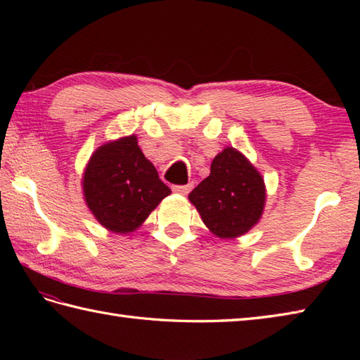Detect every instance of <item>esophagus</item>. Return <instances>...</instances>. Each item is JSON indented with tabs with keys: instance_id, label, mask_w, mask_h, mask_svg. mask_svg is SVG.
Segmentation results:
<instances>
[{
	"instance_id": "esophagus-1",
	"label": "esophagus",
	"mask_w": 360,
	"mask_h": 360,
	"mask_svg": "<svg viewBox=\"0 0 360 360\" xmlns=\"http://www.w3.org/2000/svg\"><path fill=\"white\" fill-rule=\"evenodd\" d=\"M173 192L176 193H181V195H187L190 192V188H192V184H186V186H173Z\"/></svg>"
}]
</instances>
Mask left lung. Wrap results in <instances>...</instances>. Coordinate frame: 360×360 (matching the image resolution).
Instances as JSON below:
<instances>
[{
	"instance_id": "left-lung-1",
	"label": "left lung",
	"mask_w": 360,
	"mask_h": 360,
	"mask_svg": "<svg viewBox=\"0 0 360 360\" xmlns=\"http://www.w3.org/2000/svg\"><path fill=\"white\" fill-rule=\"evenodd\" d=\"M188 200L213 235L236 238L263 215L264 181L246 156L227 147L213 159L210 174L192 190Z\"/></svg>"
}]
</instances>
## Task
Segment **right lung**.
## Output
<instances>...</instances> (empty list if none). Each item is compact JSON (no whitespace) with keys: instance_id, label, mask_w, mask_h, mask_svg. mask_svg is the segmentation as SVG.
<instances>
[{"instance_id":"add662e5","label":"right lung","mask_w":360,"mask_h":360,"mask_svg":"<svg viewBox=\"0 0 360 360\" xmlns=\"http://www.w3.org/2000/svg\"><path fill=\"white\" fill-rule=\"evenodd\" d=\"M82 181L91 213L114 233L134 232L172 193L143 156L134 134L98 147Z\"/></svg>"}]
</instances>
